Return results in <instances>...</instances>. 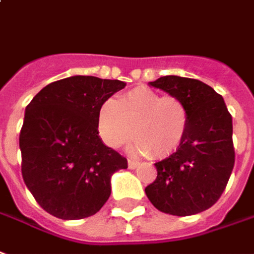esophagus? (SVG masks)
<instances>
[{
    "label": "esophagus",
    "instance_id": "1",
    "mask_svg": "<svg viewBox=\"0 0 254 254\" xmlns=\"http://www.w3.org/2000/svg\"><path fill=\"white\" fill-rule=\"evenodd\" d=\"M139 165L140 162L139 161H136V159H127V166H129V169H136Z\"/></svg>",
    "mask_w": 254,
    "mask_h": 254
}]
</instances>
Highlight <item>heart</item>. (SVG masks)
Masks as SVG:
<instances>
[{"instance_id":"heart-1","label":"heart","mask_w":254,"mask_h":254,"mask_svg":"<svg viewBox=\"0 0 254 254\" xmlns=\"http://www.w3.org/2000/svg\"><path fill=\"white\" fill-rule=\"evenodd\" d=\"M189 121L182 99L162 96L144 86L106 100L97 111V130L106 144L120 148L134 136L136 150L155 158L176 151L186 137Z\"/></svg>"}]
</instances>
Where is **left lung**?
Listing matches in <instances>:
<instances>
[{"instance_id": "obj_1", "label": "left lung", "mask_w": 254, "mask_h": 254, "mask_svg": "<svg viewBox=\"0 0 254 254\" xmlns=\"http://www.w3.org/2000/svg\"><path fill=\"white\" fill-rule=\"evenodd\" d=\"M150 84L182 99L190 121L176 152L154 164L157 179L145 195L164 213L203 212L219 201L234 168L231 114L221 95L198 79L166 75Z\"/></svg>"}]
</instances>
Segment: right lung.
<instances>
[{"instance_id": "add662e5", "label": "right lung", "mask_w": 254, "mask_h": 254, "mask_svg": "<svg viewBox=\"0 0 254 254\" xmlns=\"http://www.w3.org/2000/svg\"><path fill=\"white\" fill-rule=\"evenodd\" d=\"M118 79L75 75L55 81L28 103L19 145L22 176L44 210L63 220L97 213L111 194L110 177L127 158L103 144L97 111Z\"/></svg>"}]
</instances>
